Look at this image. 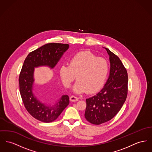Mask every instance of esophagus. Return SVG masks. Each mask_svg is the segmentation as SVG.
I'll list each match as a JSON object with an SVG mask.
<instances>
[{
    "mask_svg": "<svg viewBox=\"0 0 152 152\" xmlns=\"http://www.w3.org/2000/svg\"><path fill=\"white\" fill-rule=\"evenodd\" d=\"M70 100L71 101H72V102H74V101H78V100H79V98L78 97H75V96H72L70 97Z\"/></svg>",
    "mask_w": 152,
    "mask_h": 152,
    "instance_id": "obj_1",
    "label": "esophagus"
}]
</instances>
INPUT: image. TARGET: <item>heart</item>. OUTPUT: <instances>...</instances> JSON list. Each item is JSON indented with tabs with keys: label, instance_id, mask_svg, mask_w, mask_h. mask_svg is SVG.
<instances>
[{
	"label": "heart",
	"instance_id": "1",
	"mask_svg": "<svg viewBox=\"0 0 152 152\" xmlns=\"http://www.w3.org/2000/svg\"><path fill=\"white\" fill-rule=\"evenodd\" d=\"M108 64L105 59L97 58L89 51L75 55L69 66L63 65L60 76L63 85L69 88L77 76L73 91L75 93H94L103 86L108 73Z\"/></svg>",
	"mask_w": 152,
	"mask_h": 152
}]
</instances>
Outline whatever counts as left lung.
I'll return each mask as SVG.
<instances>
[{
    "label": "left lung",
    "mask_w": 152,
    "mask_h": 152,
    "mask_svg": "<svg viewBox=\"0 0 152 152\" xmlns=\"http://www.w3.org/2000/svg\"><path fill=\"white\" fill-rule=\"evenodd\" d=\"M105 50L110 55V76L100 91L86 99L85 117L89 122L96 125L111 120L120 111L127 96L126 69L117 55L107 48Z\"/></svg>",
    "instance_id": "1"
}]
</instances>
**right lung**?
<instances>
[{
    "label": "right lung",
    "mask_w": 152,
    "mask_h": 152,
    "mask_svg": "<svg viewBox=\"0 0 152 152\" xmlns=\"http://www.w3.org/2000/svg\"><path fill=\"white\" fill-rule=\"evenodd\" d=\"M69 45L61 43H48L30 52L23 62L19 76L20 91L24 106L37 120L44 123L55 121L69 104V97L63 95L53 106L41 102L33 92L34 67L48 66L53 68L60 60Z\"/></svg>",
    "instance_id": "add662e5"
}]
</instances>
